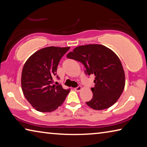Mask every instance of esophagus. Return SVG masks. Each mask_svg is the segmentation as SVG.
I'll return each instance as SVG.
<instances>
[{
  "mask_svg": "<svg viewBox=\"0 0 147 147\" xmlns=\"http://www.w3.org/2000/svg\"><path fill=\"white\" fill-rule=\"evenodd\" d=\"M82 89V87L80 86H77L76 88H74V90H75L76 91H80Z\"/></svg>",
  "mask_w": 147,
  "mask_h": 147,
  "instance_id": "obj_1",
  "label": "esophagus"
}]
</instances>
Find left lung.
<instances>
[{"label":"left lung","mask_w":147,"mask_h":147,"mask_svg":"<svg viewBox=\"0 0 147 147\" xmlns=\"http://www.w3.org/2000/svg\"><path fill=\"white\" fill-rule=\"evenodd\" d=\"M67 58L82 63L86 75L95 76L93 98L86 102L89 107L102 110L116 102L124 90L125 76L120 59L112 51L101 45H86L76 47Z\"/></svg>","instance_id":"1"}]
</instances>
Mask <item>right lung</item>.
<instances>
[{
	"label": "right lung",
	"mask_w": 147,
	"mask_h": 147,
	"mask_svg": "<svg viewBox=\"0 0 147 147\" xmlns=\"http://www.w3.org/2000/svg\"><path fill=\"white\" fill-rule=\"evenodd\" d=\"M70 47H48L37 51L27 59L21 74L22 90L33 108L41 112H51L61 106L70 91L54 85L57 67Z\"/></svg>",
	"instance_id": "1"
}]
</instances>
